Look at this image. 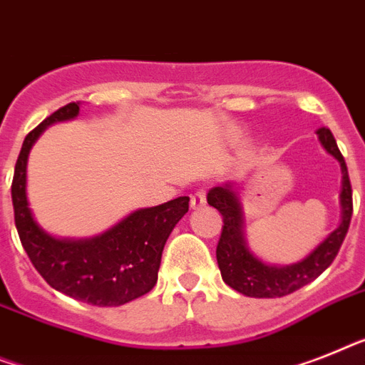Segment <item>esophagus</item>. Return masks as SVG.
<instances>
[{"mask_svg":"<svg viewBox=\"0 0 365 365\" xmlns=\"http://www.w3.org/2000/svg\"><path fill=\"white\" fill-rule=\"evenodd\" d=\"M205 203H207V190H195L194 194L190 195V207L192 209H200Z\"/></svg>","mask_w":365,"mask_h":365,"instance_id":"obj_1","label":"esophagus"}]
</instances>
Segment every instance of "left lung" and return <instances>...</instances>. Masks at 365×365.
Masks as SVG:
<instances>
[{
	"label": "left lung",
	"mask_w": 365,
	"mask_h": 365,
	"mask_svg": "<svg viewBox=\"0 0 365 365\" xmlns=\"http://www.w3.org/2000/svg\"><path fill=\"white\" fill-rule=\"evenodd\" d=\"M317 135L321 145L341 164V224L300 263L291 264V267H270V264L261 263L250 252L244 240L242 209H240L237 194L230 186H216L207 195L210 207H215L224 218L222 235L216 246V259H218L222 278L231 289L246 297L276 298L294 293L297 289L308 285L317 276H321L332 264L345 240L352 216V188L347 164H345L341 150L338 149L332 132L321 126L317 128Z\"/></svg>",
	"instance_id": "obj_1"
}]
</instances>
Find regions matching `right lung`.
I'll use <instances>...</instances> for the list:
<instances>
[{"instance_id": "right-lung-1", "label": "right lung", "mask_w": 365, "mask_h": 365, "mask_svg": "<svg viewBox=\"0 0 365 365\" xmlns=\"http://www.w3.org/2000/svg\"><path fill=\"white\" fill-rule=\"evenodd\" d=\"M78 111L80 102H71L26 135L11 186L14 224L27 257L50 287L93 306H121L155 287L164 244L188 212L190 197L182 195L135 210L121 224L89 240H59L44 233L27 207V155L48 125L74 119Z\"/></svg>"}]
</instances>
